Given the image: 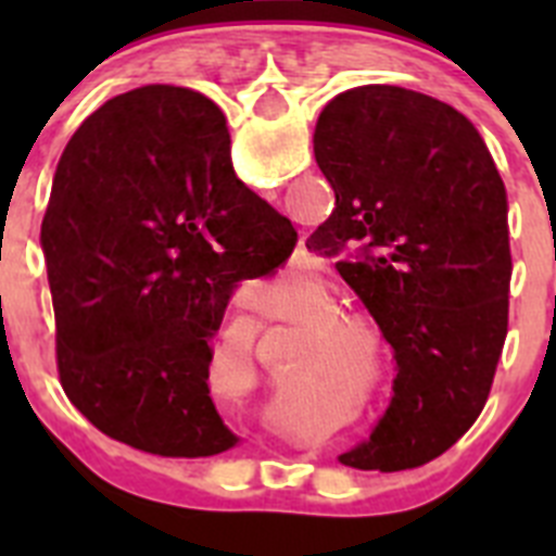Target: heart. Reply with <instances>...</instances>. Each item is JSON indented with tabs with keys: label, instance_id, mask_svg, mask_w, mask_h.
Instances as JSON below:
<instances>
[{
	"label": "heart",
	"instance_id": "1",
	"mask_svg": "<svg viewBox=\"0 0 556 556\" xmlns=\"http://www.w3.org/2000/svg\"><path fill=\"white\" fill-rule=\"evenodd\" d=\"M356 333V328L353 326H345V323H337V326L326 328V337H353ZM323 358H326V353H323V342L317 348H314V365H323Z\"/></svg>",
	"mask_w": 556,
	"mask_h": 556
}]
</instances>
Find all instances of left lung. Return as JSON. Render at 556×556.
Listing matches in <instances>:
<instances>
[{
	"label": "left lung",
	"instance_id": "1",
	"mask_svg": "<svg viewBox=\"0 0 556 556\" xmlns=\"http://www.w3.org/2000/svg\"><path fill=\"white\" fill-rule=\"evenodd\" d=\"M314 159L337 194L308 250L392 345V401L370 440L339 456L404 470L459 440L488 404L509 312L507 194L479 130L401 86L348 88L323 108Z\"/></svg>",
	"mask_w": 556,
	"mask_h": 556
}]
</instances>
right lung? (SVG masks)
<instances>
[{
	"label": "right lung",
	"instance_id": "right-lung-1",
	"mask_svg": "<svg viewBox=\"0 0 556 556\" xmlns=\"http://www.w3.org/2000/svg\"><path fill=\"white\" fill-rule=\"evenodd\" d=\"M294 242L236 180L208 97L141 86L97 108L58 161L41 225L68 401L147 454L233 448L211 401V339L233 283L273 273Z\"/></svg>",
	"mask_w": 556,
	"mask_h": 556
}]
</instances>
